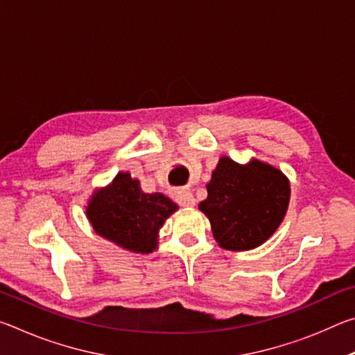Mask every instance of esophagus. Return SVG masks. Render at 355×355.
Listing matches in <instances>:
<instances>
[{"instance_id": "esophagus-1", "label": "esophagus", "mask_w": 355, "mask_h": 355, "mask_svg": "<svg viewBox=\"0 0 355 355\" xmlns=\"http://www.w3.org/2000/svg\"><path fill=\"white\" fill-rule=\"evenodd\" d=\"M177 202L180 207L188 208V207H194L196 199H194V196H192L191 191H180L177 194Z\"/></svg>"}]
</instances>
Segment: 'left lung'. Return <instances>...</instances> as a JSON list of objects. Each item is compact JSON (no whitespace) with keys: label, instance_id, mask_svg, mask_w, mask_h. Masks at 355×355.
<instances>
[{"label":"left lung","instance_id":"obj_1","mask_svg":"<svg viewBox=\"0 0 355 355\" xmlns=\"http://www.w3.org/2000/svg\"><path fill=\"white\" fill-rule=\"evenodd\" d=\"M199 209L225 250H250L274 235L290 203V182L274 166L250 159L238 164L222 156Z\"/></svg>","mask_w":355,"mask_h":355}]
</instances>
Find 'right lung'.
<instances>
[{
    "mask_svg": "<svg viewBox=\"0 0 355 355\" xmlns=\"http://www.w3.org/2000/svg\"><path fill=\"white\" fill-rule=\"evenodd\" d=\"M178 209L161 192L146 194L139 180L119 172L112 182L95 191L86 207V216L95 233L119 248L137 254L156 249L158 233L166 219Z\"/></svg>",
    "mask_w": 355,
    "mask_h": 355,
    "instance_id": "right-lung-1",
    "label": "right lung"
}]
</instances>
